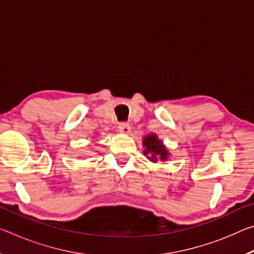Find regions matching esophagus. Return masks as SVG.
Instances as JSON below:
<instances>
[{"label":"esophagus","mask_w":254,"mask_h":254,"mask_svg":"<svg viewBox=\"0 0 254 254\" xmlns=\"http://www.w3.org/2000/svg\"><path fill=\"white\" fill-rule=\"evenodd\" d=\"M119 131L123 133V134H128L131 131V127L128 123H120L119 124Z\"/></svg>","instance_id":"34e87169"}]
</instances>
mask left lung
Wrapping results in <instances>:
<instances>
[{"label": "left lung", "instance_id": "1", "mask_svg": "<svg viewBox=\"0 0 254 254\" xmlns=\"http://www.w3.org/2000/svg\"><path fill=\"white\" fill-rule=\"evenodd\" d=\"M142 143L145 148L143 151L144 156H147L150 161L157 162L158 159L161 161H166L168 159L169 152L167 151L162 141L159 140L157 134H154V133L145 135Z\"/></svg>", "mask_w": 254, "mask_h": 254}]
</instances>
